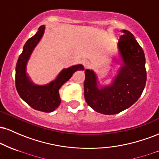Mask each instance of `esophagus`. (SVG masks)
I'll return each mask as SVG.
<instances>
[{"instance_id":"obj_1","label":"esophagus","mask_w":159,"mask_h":159,"mask_svg":"<svg viewBox=\"0 0 159 159\" xmlns=\"http://www.w3.org/2000/svg\"><path fill=\"white\" fill-rule=\"evenodd\" d=\"M83 65L85 68H88L90 66V63L88 61H86L85 60V61H83Z\"/></svg>"}]
</instances>
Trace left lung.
<instances>
[{"mask_svg": "<svg viewBox=\"0 0 159 159\" xmlns=\"http://www.w3.org/2000/svg\"><path fill=\"white\" fill-rule=\"evenodd\" d=\"M117 43L122 66L112 82L100 85L93 70L86 69L84 98L96 112L113 115L129 108L141 96L147 81L144 52L133 34L123 30ZM113 60L118 63L116 57Z\"/></svg>", "mask_w": 159, "mask_h": 159, "instance_id": "8db88e82", "label": "left lung"}]
</instances>
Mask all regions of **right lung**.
<instances>
[{"label": "right lung", "instance_id": "right-lung-1", "mask_svg": "<svg viewBox=\"0 0 159 159\" xmlns=\"http://www.w3.org/2000/svg\"><path fill=\"white\" fill-rule=\"evenodd\" d=\"M45 27L42 25L34 36L26 42L22 53L18 59L16 67V87L18 93L27 105L36 111L52 112L61 104L59 90L63 84L69 81L74 72L84 70L83 65L72 66L63 69L57 78L45 85L34 84L27 73V64L33 51L41 40L44 34Z\"/></svg>", "mask_w": 159, "mask_h": 159}]
</instances>
